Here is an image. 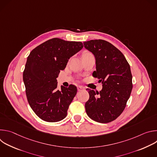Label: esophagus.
Wrapping results in <instances>:
<instances>
[{
  "label": "esophagus",
  "mask_w": 157,
  "mask_h": 157,
  "mask_svg": "<svg viewBox=\"0 0 157 157\" xmlns=\"http://www.w3.org/2000/svg\"><path fill=\"white\" fill-rule=\"evenodd\" d=\"M77 89H78V91H83L84 90V87L82 86H78L77 87Z\"/></svg>",
  "instance_id": "obj_1"
}]
</instances>
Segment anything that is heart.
<instances>
[{
  "label": "heart",
  "instance_id": "b5f03b06",
  "mask_svg": "<svg viewBox=\"0 0 157 157\" xmlns=\"http://www.w3.org/2000/svg\"><path fill=\"white\" fill-rule=\"evenodd\" d=\"M93 56V54H92L91 52H87V51L84 52L83 53V54H82V57H84V56Z\"/></svg>",
  "mask_w": 157,
  "mask_h": 157
}]
</instances>
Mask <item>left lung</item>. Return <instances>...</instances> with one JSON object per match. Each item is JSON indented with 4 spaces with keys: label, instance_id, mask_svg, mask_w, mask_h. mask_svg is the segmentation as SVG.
Here are the masks:
<instances>
[{
    "label": "left lung",
    "instance_id": "8db88e82",
    "mask_svg": "<svg viewBox=\"0 0 157 157\" xmlns=\"http://www.w3.org/2000/svg\"><path fill=\"white\" fill-rule=\"evenodd\" d=\"M84 46L95 56L96 71L93 76L102 84L99 93L86 89L89 94L85 104L86 113L98 122H112L122 113L131 94L133 85L130 65L122 53L105 40L84 41Z\"/></svg>",
    "mask_w": 157,
    "mask_h": 157
}]
</instances>
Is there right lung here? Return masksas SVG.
Returning a JSON list of instances; mask_svg holds the SVG:
<instances>
[{
	"instance_id": "add662e5",
	"label": "right lung",
	"mask_w": 157,
	"mask_h": 157,
	"mask_svg": "<svg viewBox=\"0 0 157 157\" xmlns=\"http://www.w3.org/2000/svg\"><path fill=\"white\" fill-rule=\"evenodd\" d=\"M82 47V42L54 38L40 44L29 55L23 79L28 102L41 119L55 122L66 117L77 87L71 84L58 89L56 78L70 58Z\"/></svg>"
}]
</instances>
